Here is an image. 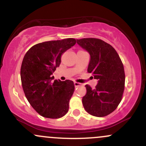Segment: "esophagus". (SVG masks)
<instances>
[{
	"label": "esophagus",
	"instance_id": "obj_1",
	"mask_svg": "<svg viewBox=\"0 0 146 146\" xmlns=\"http://www.w3.org/2000/svg\"><path fill=\"white\" fill-rule=\"evenodd\" d=\"M74 85H75V87H78V86H81V84L78 83V82H74Z\"/></svg>",
	"mask_w": 146,
	"mask_h": 146
}]
</instances>
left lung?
<instances>
[{"instance_id":"obj_1","label":"left lung","mask_w":146,"mask_h":146,"mask_svg":"<svg viewBox=\"0 0 146 146\" xmlns=\"http://www.w3.org/2000/svg\"><path fill=\"white\" fill-rule=\"evenodd\" d=\"M77 43L88 51V73L98 80L95 88L86 84L82 104L87 113L101 117L109 115L121 102L125 85L123 65L111 45L98 38H82Z\"/></svg>"}]
</instances>
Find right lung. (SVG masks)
<instances>
[{"label": "right lung", "mask_w": 146, "mask_h": 146, "mask_svg": "<svg viewBox=\"0 0 146 146\" xmlns=\"http://www.w3.org/2000/svg\"><path fill=\"white\" fill-rule=\"evenodd\" d=\"M75 43L73 38L38 43L23 58L21 68L23 90L33 109L42 117L58 119L67 113L74 84L68 80L53 81L52 74L60 66L62 53Z\"/></svg>", "instance_id": "1"}]
</instances>
